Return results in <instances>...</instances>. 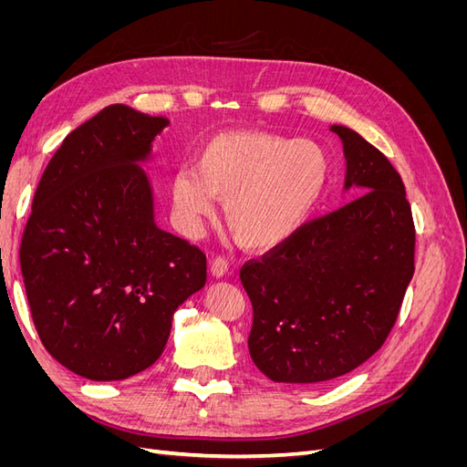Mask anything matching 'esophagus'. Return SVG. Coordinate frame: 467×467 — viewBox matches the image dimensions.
<instances>
[{"mask_svg": "<svg viewBox=\"0 0 467 467\" xmlns=\"http://www.w3.org/2000/svg\"><path fill=\"white\" fill-rule=\"evenodd\" d=\"M225 273H228V261L222 259V257L212 259V263H210V275L214 276V278H223Z\"/></svg>", "mask_w": 467, "mask_h": 467, "instance_id": "34e87169", "label": "esophagus"}]
</instances>
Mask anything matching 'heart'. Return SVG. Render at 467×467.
<instances>
[{
    "instance_id": "b5f03b06",
    "label": "heart",
    "mask_w": 467,
    "mask_h": 467,
    "mask_svg": "<svg viewBox=\"0 0 467 467\" xmlns=\"http://www.w3.org/2000/svg\"><path fill=\"white\" fill-rule=\"evenodd\" d=\"M331 177V155L314 140L242 130L210 138L169 189L182 234L194 235L223 201V223L237 242L268 251L304 228Z\"/></svg>"
}]
</instances>
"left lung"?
<instances>
[{
	"instance_id": "8db88e82",
	"label": "left lung",
	"mask_w": 467,
	"mask_h": 467,
	"mask_svg": "<svg viewBox=\"0 0 467 467\" xmlns=\"http://www.w3.org/2000/svg\"><path fill=\"white\" fill-rule=\"evenodd\" d=\"M331 132L347 161L343 192L357 189V199L239 275L253 306L251 360L278 384H319L368 360L415 273V225L400 173L348 126Z\"/></svg>"
}]
</instances>
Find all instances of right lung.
<instances>
[{
  "instance_id": "add662e5",
  "label": "right lung",
  "mask_w": 467,
  "mask_h": 467,
  "mask_svg": "<svg viewBox=\"0 0 467 467\" xmlns=\"http://www.w3.org/2000/svg\"><path fill=\"white\" fill-rule=\"evenodd\" d=\"M169 126L109 105L69 132L47 165L21 242V273L42 345L93 381L161 357L175 309L206 285L204 253L161 230L146 173Z\"/></svg>"
}]
</instances>
